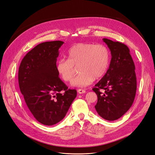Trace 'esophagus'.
<instances>
[{"instance_id":"34e87169","label":"esophagus","mask_w":155,"mask_h":155,"mask_svg":"<svg viewBox=\"0 0 155 155\" xmlns=\"http://www.w3.org/2000/svg\"><path fill=\"white\" fill-rule=\"evenodd\" d=\"M77 91L79 94H83V93H85V91L84 89H78L77 90Z\"/></svg>"}]
</instances>
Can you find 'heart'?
Segmentation results:
<instances>
[{
	"instance_id": "heart-1",
	"label": "heart",
	"mask_w": 155,
	"mask_h": 155,
	"mask_svg": "<svg viewBox=\"0 0 155 155\" xmlns=\"http://www.w3.org/2000/svg\"><path fill=\"white\" fill-rule=\"evenodd\" d=\"M68 59H61L57 62L56 70L65 82H70L78 67L80 73L71 82L73 87H85L95 78L104 75L109 64V51L105 45L92 43H79L68 51Z\"/></svg>"
}]
</instances>
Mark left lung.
<instances>
[{"label": "left lung", "mask_w": 155, "mask_h": 155, "mask_svg": "<svg viewBox=\"0 0 155 155\" xmlns=\"http://www.w3.org/2000/svg\"><path fill=\"white\" fill-rule=\"evenodd\" d=\"M103 41L112 58L107 73L93 89L98 96L94 107L102 118L115 121L133 104L137 90L135 67L127 45L107 38Z\"/></svg>", "instance_id": "1"}]
</instances>
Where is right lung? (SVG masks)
<instances>
[{
    "instance_id": "right-lung-1",
    "label": "right lung",
    "mask_w": 155,
    "mask_h": 155,
    "mask_svg": "<svg viewBox=\"0 0 155 155\" xmlns=\"http://www.w3.org/2000/svg\"><path fill=\"white\" fill-rule=\"evenodd\" d=\"M64 42L38 45L25 55L18 70V83L26 104L38 121L54 125L64 118L77 96L59 77L56 62Z\"/></svg>"
}]
</instances>
